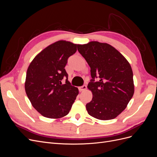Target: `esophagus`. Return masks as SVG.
<instances>
[{"label":"esophagus","mask_w":157,"mask_h":157,"mask_svg":"<svg viewBox=\"0 0 157 157\" xmlns=\"http://www.w3.org/2000/svg\"><path fill=\"white\" fill-rule=\"evenodd\" d=\"M86 88H87L86 85L84 84L83 86L79 87V88H78V90H79V91H80V92H83V91H84V90H86Z\"/></svg>","instance_id":"esophagus-1"}]
</instances>
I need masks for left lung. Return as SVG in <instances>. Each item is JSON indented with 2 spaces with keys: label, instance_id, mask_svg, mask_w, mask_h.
<instances>
[{
  "label": "left lung",
  "instance_id": "1",
  "mask_svg": "<svg viewBox=\"0 0 157 157\" xmlns=\"http://www.w3.org/2000/svg\"><path fill=\"white\" fill-rule=\"evenodd\" d=\"M78 48L90 67L92 77L88 88L93 98L86 104V110L90 116L98 119H113L124 110L134 95L131 66L109 44L92 41L78 44ZM96 78L98 82L94 81Z\"/></svg>",
  "mask_w": 157,
  "mask_h": 157
}]
</instances>
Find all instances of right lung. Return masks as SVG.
Here are the masks:
<instances>
[{
	"label": "right lung",
	"mask_w": 157,
	"mask_h": 157,
	"mask_svg": "<svg viewBox=\"0 0 157 157\" xmlns=\"http://www.w3.org/2000/svg\"><path fill=\"white\" fill-rule=\"evenodd\" d=\"M78 44L59 40L36 55L27 71L25 89L32 105L42 116L59 118L69 113L78 94L71 86L65 69L67 59ZM66 78V83L61 80Z\"/></svg>",
	"instance_id": "obj_1"
}]
</instances>
